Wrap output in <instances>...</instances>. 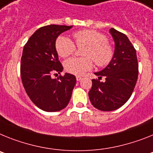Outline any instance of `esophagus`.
<instances>
[{"label":"esophagus","mask_w":153,"mask_h":153,"mask_svg":"<svg viewBox=\"0 0 153 153\" xmlns=\"http://www.w3.org/2000/svg\"><path fill=\"white\" fill-rule=\"evenodd\" d=\"M82 77L81 76H79V75H78V76H76V80L77 81H80L81 79H82Z\"/></svg>","instance_id":"34e87169"}]
</instances>
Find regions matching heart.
Masks as SVG:
<instances>
[{
    "label": "heart",
    "mask_w": 153,
    "mask_h": 153,
    "mask_svg": "<svg viewBox=\"0 0 153 153\" xmlns=\"http://www.w3.org/2000/svg\"><path fill=\"white\" fill-rule=\"evenodd\" d=\"M78 48L85 47L83 51L85 58H71L65 61L64 66L66 71L74 75H81L91 69L93 62L97 65H108L113 56L111 45L104 34L95 30H83L74 34ZM57 52L62 58H67L76 50L74 42L65 36L58 37L55 43Z\"/></svg>",
    "instance_id": "heart-1"
}]
</instances>
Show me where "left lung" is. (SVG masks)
I'll return each mask as SVG.
<instances>
[{"label": "left lung", "mask_w": 153, "mask_h": 153, "mask_svg": "<svg viewBox=\"0 0 153 153\" xmlns=\"http://www.w3.org/2000/svg\"><path fill=\"white\" fill-rule=\"evenodd\" d=\"M115 51L111 62L104 69L95 72L99 80L92 79L88 96L92 105L101 111H113L120 108L132 94L139 74L136 51L126 34L111 28ZM102 76L106 78L100 82Z\"/></svg>", "instance_id": "1"}]
</instances>
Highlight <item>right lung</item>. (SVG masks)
<instances>
[{"mask_svg":"<svg viewBox=\"0 0 153 153\" xmlns=\"http://www.w3.org/2000/svg\"><path fill=\"white\" fill-rule=\"evenodd\" d=\"M73 26L51 25L40 27L25 45L21 57V76L30 99L45 111H58L68 105L76 83L75 75L65 73L58 78L63 66L58 60L56 39Z\"/></svg>","mask_w":153,"mask_h":153,"instance_id":"add662e5","label":"right lung"}]
</instances>
